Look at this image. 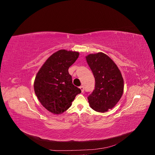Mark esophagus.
Here are the masks:
<instances>
[{"mask_svg":"<svg viewBox=\"0 0 155 155\" xmlns=\"http://www.w3.org/2000/svg\"><path fill=\"white\" fill-rule=\"evenodd\" d=\"M79 88H80V89H81V92H84V87H83V86H81V87H79Z\"/></svg>","mask_w":155,"mask_h":155,"instance_id":"34e87169","label":"esophagus"}]
</instances>
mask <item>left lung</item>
Masks as SVG:
<instances>
[{"label": "left lung", "instance_id": "left-lung-1", "mask_svg": "<svg viewBox=\"0 0 155 155\" xmlns=\"http://www.w3.org/2000/svg\"><path fill=\"white\" fill-rule=\"evenodd\" d=\"M95 79L94 90L88 96L91 108L97 112H107L114 107L123 94L124 79L116 64L104 53L86 57Z\"/></svg>", "mask_w": 155, "mask_h": 155}]
</instances>
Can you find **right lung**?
Here are the masks:
<instances>
[{
	"label": "right lung",
	"mask_w": 155,
	"mask_h": 155,
	"mask_svg": "<svg viewBox=\"0 0 155 155\" xmlns=\"http://www.w3.org/2000/svg\"><path fill=\"white\" fill-rule=\"evenodd\" d=\"M77 51L60 50L46 61L37 73L35 93L46 109L59 114L66 111L80 88L74 86L68 68L79 57Z\"/></svg>",
	"instance_id": "add662e5"
}]
</instances>
